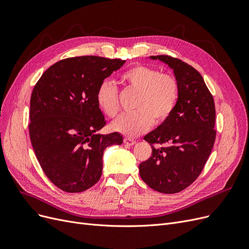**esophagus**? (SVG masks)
Here are the masks:
<instances>
[{
    "label": "esophagus",
    "instance_id": "1",
    "mask_svg": "<svg viewBox=\"0 0 249 249\" xmlns=\"http://www.w3.org/2000/svg\"><path fill=\"white\" fill-rule=\"evenodd\" d=\"M124 142L125 143L126 145H134L135 143H136V140H134V139H132V138H124Z\"/></svg>",
    "mask_w": 249,
    "mask_h": 249
}]
</instances>
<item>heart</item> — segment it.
I'll use <instances>...</instances> for the list:
<instances>
[{
    "label": "heart",
    "mask_w": 249,
    "mask_h": 249,
    "mask_svg": "<svg viewBox=\"0 0 249 249\" xmlns=\"http://www.w3.org/2000/svg\"><path fill=\"white\" fill-rule=\"evenodd\" d=\"M120 80L138 92L135 104L137 111L124 114L111 124V129L127 137H136L150 126L162 124L175 111L179 96L178 79L169 73L146 65H136L125 71ZM97 107L108 117H115L119 110L118 90L113 82L103 81L96 90Z\"/></svg>",
    "instance_id": "1"
}]
</instances>
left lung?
<instances>
[{
    "label": "left lung",
    "instance_id": "8db88e82",
    "mask_svg": "<svg viewBox=\"0 0 249 249\" xmlns=\"http://www.w3.org/2000/svg\"><path fill=\"white\" fill-rule=\"evenodd\" d=\"M167 64L179 84L175 111L164 124L144 136L152 145L149 159L139 165L140 177L152 189L178 193L198 178L216 138L215 104L201 74L182 60L150 56ZM154 144L161 146L155 148Z\"/></svg>",
    "mask_w": 249,
    "mask_h": 249
}]
</instances>
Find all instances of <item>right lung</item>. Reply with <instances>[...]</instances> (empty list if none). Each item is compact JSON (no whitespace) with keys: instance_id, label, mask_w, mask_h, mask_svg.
Returning a JSON list of instances; mask_svg holds the SVG:
<instances>
[{"instance_id":"obj_1","label":"right lung","mask_w":249,"mask_h":249,"mask_svg":"<svg viewBox=\"0 0 249 249\" xmlns=\"http://www.w3.org/2000/svg\"><path fill=\"white\" fill-rule=\"evenodd\" d=\"M124 62L97 56L67 58L44 71L33 89L30 139L43 172L65 192H83L99 182L105 148L124 141L117 132L97 134L106 120L95 93Z\"/></svg>"}]
</instances>
